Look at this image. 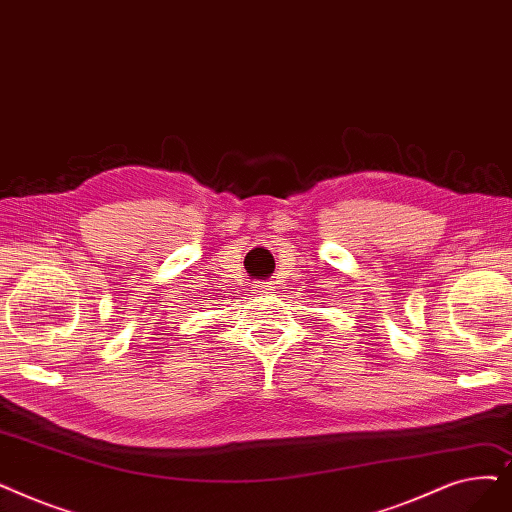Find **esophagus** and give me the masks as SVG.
<instances>
[{
    "mask_svg": "<svg viewBox=\"0 0 512 512\" xmlns=\"http://www.w3.org/2000/svg\"><path fill=\"white\" fill-rule=\"evenodd\" d=\"M255 288L259 295H270L274 291V282H261V284H255Z\"/></svg>",
    "mask_w": 512,
    "mask_h": 512,
    "instance_id": "esophagus-1",
    "label": "esophagus"
}]
</instances>
